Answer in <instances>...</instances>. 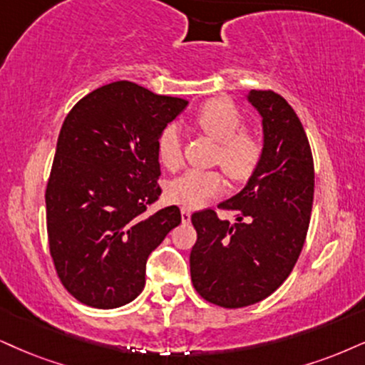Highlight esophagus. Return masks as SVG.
<instances>
[{
	"label": "esophagus",
	"instance_id": "esophagus-1",
	"mask_svg": "<svg viewBox=\"0 0 365 365\" xmlns=\"http://www.w3.org/2000/svg\"><path fill=\"white\" fill-rule=\"evenodd\" d=\"M181 220H182V223H190L191 222V210L182 208L181 210Z\"/></svg>",
	"mask_w": 365,
	"mask_h": 365
}]
</instances>
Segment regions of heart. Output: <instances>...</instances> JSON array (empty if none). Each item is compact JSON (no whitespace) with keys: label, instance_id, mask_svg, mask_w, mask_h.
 Here are the masks:
<instances>
[{"label":"heart","instance_id":"b5f03b06","mask_svg":"<svg viewBox=\"0 0 365 365\" xmlns=\"http://www.w3.org/2000/svg\"><path fill=\"white\" fill-rule=\"evenodd\" d=\"M195 125L218 142L215 162L233 181H245L259 165L264 142L252 128H245V116L230 100L217 98L205 103L195 115ZM184 142L178 125H168L159 137V157L168 169L182 162ZM225 179L215 169H190L169 184V197L184 208H200L211 197L222 195Z\"/></svg>","mask_w":365,"mask_h":365}]
</instances>
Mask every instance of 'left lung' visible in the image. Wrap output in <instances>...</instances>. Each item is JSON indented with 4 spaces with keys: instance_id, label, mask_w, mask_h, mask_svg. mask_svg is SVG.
<instances>
[{
    "instance_id": "8db88e82",
    "label": "left lung",
    "mask_w": 365,
    "mask_h": 365,
    "mask_svg": "<svg viewBox=\"0 0 365 365\" xmlns=\"http://www.w3.org/2000/svg\"><path fill=\"white\" fill-rule=\"evenodd\" d=\"M249 101L262 115L264 154L244 190L218 205L235 222L211 208L191 217L192 286L228 309L259 303L286 281L307 242L314 192L312 147L289 103L271 89H252Z\"/></svg>"
}]
</instances>
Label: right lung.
Returning a JSON list of instances; mask_svg holds the SVG:
<instances>
[{
  "label": "right lung",
  "mask_w": 365,
  "mask_h": 365,
  "mask_svg": "<svg viewBox=\"0 0 365 365\" xmlns=\"http://www.w3.org/2000/svg\"><path fill=\"white\" fill-rule=\"evenodd\" d=\"M116 81L76 103L57 138L45 190L48 249L61 282L98 309L128 304L145 286V264L181 223L160 196L159 137L186 108Z\"/></svg>",
  "instance_id": "obj_1"
}]
</instances>
